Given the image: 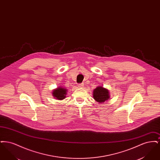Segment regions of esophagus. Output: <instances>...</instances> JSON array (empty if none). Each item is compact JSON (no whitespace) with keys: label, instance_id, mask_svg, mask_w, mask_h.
<instances>
[{"label":"esophagus","instance_id":"34e87169","mask_svg":"<svg viewBox=\"0 0 160 160\" xmlns=\"http://www.w3.org/2000/svg\"><path fill=\"white\" fill-rule=\"evenodd\" d=\"M84 84L83 83H80L78 85V86L79 87V88H83V87Z\"/></svg>","mask_w":160,"mask_h":160}]
</instances>
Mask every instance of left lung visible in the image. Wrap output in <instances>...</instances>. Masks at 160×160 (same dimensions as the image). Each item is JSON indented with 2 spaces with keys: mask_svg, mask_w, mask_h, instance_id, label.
<instances>
[{
  "mask_svg": "<svg viewBox=\"0 0 160 160\" xmlns=\"http://www.w3.org/2000/svg\"><path fill=\"white\" fill-rule=\"evenodd\" d=\"M108 91L101 87L98 86L93 91V98L97 102H104L106 101L107 99H108L109 98V94H108Z\"/></svg>",
  "mask_w": 160,
  "mask_h": 160,
  "instance_id": "8db88e82",
  "label": "left lung"
}]
</instances>
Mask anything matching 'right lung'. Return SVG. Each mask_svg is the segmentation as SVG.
I'll return each instance as SVG.
<instances>
[{"label":"right lung","mask_w":160,"mask_h":160,"mask_svg":"<svg viewBox=\"0 0 160 160\" xmlns=\"http://www.w3.org/2000/svg\"><path fill=\"white\" fill-rule=\"evenodd\" d=\"M67 91L65 89H63L62 88H58L56 89H54L53 92V95L56 99L62 100L65 98V95L67 94Z\"/></svg>","instance_id":"1"}]
</instances>
